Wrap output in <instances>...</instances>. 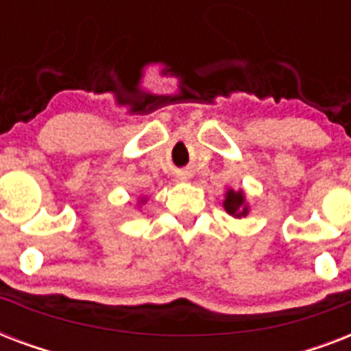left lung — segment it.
Returning a JSON list of instances; mask_svg holds the SVG:
<instances>
[{
	"instance_id": "8db88e82",
	"label": "left lung",
	"mask_w": 351,
	"mask_h": 351,
	"mask_svg": "<svg viewBox=\"0 0 351 351\" xmlns=\"http://www.w3.org/2000/svg\"><path fill=\"white\" fill-rule=\"evenodd\" d=\"M224 209L231 217L234 219H240V217H245L247 215V204H245V198H244V193L242 191H230L226 193V200H224Z\"/></svg>"
}]
</instances>
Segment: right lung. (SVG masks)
<instances>
[{
	"instance_id": "right-lung-1",
	"label": "right lung",
	"mask_w": 351,
	"mask_h": 351,
	"mask_svg": "<svg viewBox=\"0 0 351 351\" xmlns=\"http://www.w3.org/2000/svg\"><path fill=\"white\" fill-rule=\"evenodd\" d=\"M142 202H143V200H142Z\"/></svg>"
}]
</instances>
